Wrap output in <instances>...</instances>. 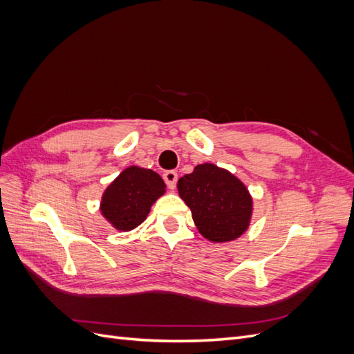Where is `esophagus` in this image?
<instances>
[{"label":"esophagus","mask_w":354,"mask_h":354,"mask_svg":"<svg viewBox=\"0 0 354 354\" xmlns=\"http://www.w3.org/2000/svg\"><path fill=\"white\" fill-rule=\"evenodd\" d=\"M164 181L167 183V186L169 187V189H176V185H177V178H178V176H177V173L174 169H169V171H165L164 173Z\"/></svg>","instance_id":"1"}]
</instances>
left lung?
Here are the masks:
<instances>
[{
	"instance_id": "obj_1",
	"label": "left lung",
	"mask_w": 354,
	"mask_h": 354,
	"mask_svg": "<svg viewBox=\"0 0 354 354\" xmlns=\"http://www.w3.org/2000/svg\"><path fill=\"white\" fill-rule=\"evenodd\" d=\"M177 189L198 230L208 241L229 242L248 229L252 199L242 181L229 171L201 164L178 180Z\"/></svg>"
}]
</instances>
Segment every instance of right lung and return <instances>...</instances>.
Returning <instances> with one entry per match:
<instances>
[{"mask_svg": "<svg viewBox=\"0 0 354 354\" xmlns=\"http://www.w3.org/2000/svg\"><path fill=\"white\" fill-rule=\"evenodd\" d=\"M165 194L164 180L152 169L130 167L104 190L100 209L118 230H133L142 224L153 202Z\"/></svg>", "mask_w": 354, "mask_h": 354, "instance_id": "add662e5", "label": "right lung"}]
</instances>
